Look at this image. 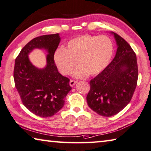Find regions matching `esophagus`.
Returning <instances> with one entry per match:
<instances>
[{
  "label": "esophagus",
  "instance_id": "esophagus-1",
  "mask_svg": "<svg viewBox=\"0 0 151 151\" xmlns=\"http://www.w3.org/2000/svg\"><path fill=\"white\" fill-rule=\"evenodd\" d=\"M76 83H77V81H76L70 80V83H69V84H70V87H73V86L75 85V84H76Z\"/></svg>",
  "mask_w": 151,
  "mask_h": 151
}]
</instances>
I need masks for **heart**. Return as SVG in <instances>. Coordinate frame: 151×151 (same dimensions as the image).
Instances as JSON below:
<instances>
[{
	"label": "heart",
	"mask_w": 151,
	"mask_h": 151,
	"mask_svg": "<svg viewBox=\"0 0 151 151\" xmlns=\"http://www.w3.org/2000/svg\"><path fill=\"white\" fill-rule=\"evenodd\" d=\"M114 45L108 37L105 35H83L70 40L66 48H58L55 52L54 60L60 71L68 75L73 71L75 78H84L101 73L111 60Z\"/></svg>",
	"instance_id": "b5f03b06"
}]
</instances>
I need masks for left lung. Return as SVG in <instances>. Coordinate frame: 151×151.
Returning <instances> with one entry per match:
<instances>
[{"label": "left lung", "instance_id": "left-lung-1", "mask_svg": "<svg viewBox=\"0 0 151 151\" xmlns=\"http://www.w3.org/2000/svg\"><path fill=\"white\" fill-rule=\"evenodd\" d=\"M117 51L113 60L90 81L87 94L88 107L100 116L118 114L130 103L137 85L136 56L128 43L116 33Z\"/></svg>", "mask_w": 151, "mask_h": 151}]
</instances>
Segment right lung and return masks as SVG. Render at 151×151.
I'll return each instance as SVG.
<instances>
[{"label": "right lung", "mask_w": 151, "mask_h": 151, "mask_svg": "<svg viewBox=\"0 0 151 151\" xmlns=\"http://www.w3.org/2000/svg\"><path fill=\"white\" fill-rule=\"evenodd\" d=\"M59 33L37 37L28 42L15 60L14 81L21 101L26 108L36 116H54L64 105V98L72 89L70 80L59 73L54 55L60 42ZM35 49L47 52V65L37 68L28 54Z\"/></svg>", "instance_id": "1"}]
</instances>
